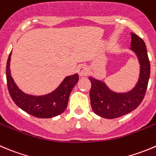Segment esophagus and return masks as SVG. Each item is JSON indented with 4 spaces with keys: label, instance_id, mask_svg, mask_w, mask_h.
I'll list each match as a JSON object with an SVG mask.
<instances>
[{
    "label": "esophagus",
    "instance_id": "34e87169",
    "mask_svg": "<svg viewBox=\"0 0 156 156\" xmlns=\"http://www.w3.org/2000/svg\"><path fill=\"white\" fill-rule=\"evenodd\" d=\"M88 68L85 65H81L78 68V73L80 77H84L88 74Z\"/></svg>",
    "mask_w": 156,
    "mask_h": 156
}]
</instances>
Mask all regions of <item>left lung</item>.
<instances>
[{
    "instance_id": "obj_1",
    "label": "left lung",
    "mask_w": 156,
    "mask_h": 156,
    "mask_svg": "<svg viewBox=\"0 0 156 156\" xmlns=\"http://www.w3.org/2000/svg\"><path fill=\"white\" fill-rule=\"evenodd\" d=\"M130 50L140 63V75L135 87L126 92H115L104 81L89 77L91 82L90 104L93 111L106 119H115L135 110L143 101L150 76V63L144 41L131 33Z\"/></svg>"
}]
</instances>
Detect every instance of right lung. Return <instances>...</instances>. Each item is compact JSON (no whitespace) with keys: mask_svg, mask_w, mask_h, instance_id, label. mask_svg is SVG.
I'll return each mask as SVG.
<instances>
[{"mask_svg":"<svg viewBox=\"0 0 156 156\" xmlns=\"http://www.w3.org/2000/svg\"><path fill=\"white\" fill-rule=\"evenodd\" d=\"M9 55L6 67V75L9 93L15 104L23 111L39 118H51L61 114L66 109L72 89L78 81V74L66 77L61 84L51 93L44 95L24 93L16 85L10 73V58Z\"/></svg>","mask_w":156,"mask_h":156,"instance_id":"right-lung-1","label":"right lung"}]
</instances>
